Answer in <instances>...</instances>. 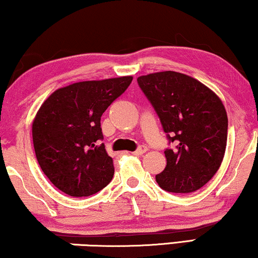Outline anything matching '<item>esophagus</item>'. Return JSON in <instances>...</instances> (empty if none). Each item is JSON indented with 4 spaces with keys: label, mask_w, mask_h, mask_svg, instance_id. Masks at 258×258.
Listing matches in <instances>:
<instances>
[{
    "label": "esophagus",
    "mask_w": 258,
    "mask_h": 258,
    "mask_svg": "<svg viewBox=\"0 0 258 258\" xmlns=\"http://www.w3.org/2000/svg\"><path fill=\"white\" fill-rule=\"evenodd\" d=\"M147 151H148V148L144 147V145H142V147L138 148L136 151H134L133 154L136 155V156H142V155H144Z\"/></svg>",
    "instance_id": "1"
}]
</instances>
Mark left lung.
Masks as SVG:
<instances>
[{
    "label": "left lung",
    "mask_w": 258,
    "mask_h": 258,
    "mask_svg": "<svg viewBox=\"0 0 258 258\" xmlns=\"http://www.w3.org/2000/svg\"><path fill=\"white\" fill-rule=\"evenodd\" d=\"M174 147L156 175L164 191L191 193L206 185L221 165L228 117L218 95L194 78L164 71L137 78Z\"/></svg>",
    "instance_id": "obj_1"
}]
</instances>
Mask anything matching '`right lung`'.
I'll use <instances>...</instances> for the list:
<instances>
[{
    "label": "right lung",
    "mask_w": 258,
    "mask_h": 258,
    "mask_svg": "<svg viewBox=\"0 0 258 258\" xmlns=\"http://www.w3.org/2000/svg\"><path fill=\"white\" fill-rule=\"evenodd\" d=\"M132 76L80 81L58 88L43 102L32 122V141L40 169L71 197H89L114 175L101 116L122 95Z\"/></svg>",
    "instance_id": "obj_1"
}]
</instances>
